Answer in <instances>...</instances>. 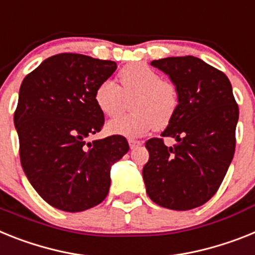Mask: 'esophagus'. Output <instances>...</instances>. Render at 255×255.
Wrapping results in <instances>:
<instances>
[{"label": "esophagus", "instance_id": "obj_1", "mask_svg": "<svg viewBox=\"0 0 255 255\" xmlns=\"http://www.w3.org/2000/svg\"><path fill=\"white\" fill-rule=\"evenodd\" d=\"M128 144H129V147H131V149H136V147L140 146L142 142L138 140H134V138H129V140H128Z\"/></svg>", "mask_w": 255, "mask_h": 255}]
</instances>
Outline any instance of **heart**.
I'll return each mask as SVG.
<instances>
[{"mask_svg": "<svg viewBox=\"0 0 255 255\" xmlns=\"http://www.w3.org/2000/svg\"><path fill=\"white\" fill-rule=\"evenodd\" d=\"M121 87L106 80L95 91V102L102 114L114 118L126 108V98L134 96L129 104L131 114L122 115L108 123V131L127 137H137L166 127L179 106V93L171 81L145 63H132L118 75Z\"/></svg>", "mask_w": 255, "mask_h": 255, "instance_id": "obj_1", "label": "heart"}]
</instances>
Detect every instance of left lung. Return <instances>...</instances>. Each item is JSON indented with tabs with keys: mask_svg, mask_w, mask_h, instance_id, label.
Wrapping results in <instances>:
<instances>
[{
	"mask_svg": "<svg viewBox=\"0 0 255 255\" xmlns=\"http://www.w3.org/2000/svg\"><path fill=\"white\" fill-rule=\"evenodd\" d=\"M150 65L170 76L179 106L162 137L145 142L146 193L166 209L192 210L206 204L226 176L236 147L239 106L226 74L202 59L170 57ZM164 137L177 144L166 147Z\"/></svg>",
	"mask_w": 255,
	"mask_h": 255,
	"instance_id": "left-lung-1",
	"label": "left lung"
}]
</instances>
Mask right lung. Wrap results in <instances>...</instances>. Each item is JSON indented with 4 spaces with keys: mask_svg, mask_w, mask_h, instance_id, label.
<instances>
[{
    "mask_svg": "<svg viewBox=\"0 0 255 255\" xmlns=\"http://www.w3.org/2000/svg\"><path fill=\"white\" fill-rule=\"evenodd\" d=\"M115 70L113 61L61 53L20 85L14 113L20 163L32 187L55 209L79 213L101 204L111 164L129 150L121 134L85 142L104 127L95 91Z\"/></svg>",
    "mask_w": 255,
    "mask_h": 255,
    "instance_id": "right-lung-1",
    "label": "right lung"
}]
</instances>
